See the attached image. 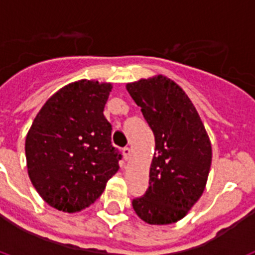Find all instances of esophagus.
<instances>
[{
	"instance_id": "esophagus-1",
	"label": "esophagus",
	"mask_w": 255,
	"mask_h": 255,
	"mask_svg": "<svg viewBox=\"0 0 255 255\" xmlns=\"http://www.w3.org/2000/svg\"><path fill=\"white\" fill-rule=\"evenodd\" d=\"M130 155H131V149L129 147H125L123 149V157L125 161H129L130 159Z\"/></svg>"
}]
</instances>
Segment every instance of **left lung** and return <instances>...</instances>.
<instances>
[{
	"mask_svg": "<svg viewBox=\"0 0 255 255\" xmlns=\"http://www.w3.org/2000/svg\"><path fill=\"white\" fill-rule=\"evenodd\" d=\"M154 134L155 152L147 193L132 208L149 225H170L188 215L206 189L212 145L197 108L170 78L155 75L128 83Z\"/></svg>",
	"mask_w": 255,
	"mask_h": 255,
	"instance_id": "8db88e82",
	"label": "left lung"
}]
</instances>
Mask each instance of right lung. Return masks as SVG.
Here are the masks:
<instances>
[{"instance_id":"add662e5","label":"right lung","mask_w":255,"mask_h":255,"mask_svg":"<svg viewBox=\"0 0 255 255\" xmlns=\"http://www.w3.org/2000/svg\"><path fill=\"white\" fill-rule=\"evenodd\" d=\"M111 83L82 79L49 97L25 139L28 175L48 206L75 213L100 198L119 171L103 110Z\"/></svg>"}]
</instances>
